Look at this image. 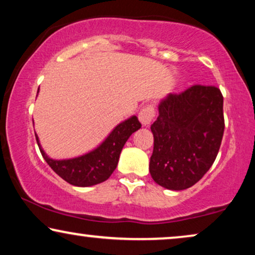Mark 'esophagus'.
Listing matches in <instances>:
<instances>
[{
  "label": "esophagus",
  "mask_w": 255,
  "mask_h": 255,
  "mask_svg": "<svg viewBox=\"0 0 255 255\" xmlns=\"http://www.w3.org/2000/svg\"><path fill=\"white\" fill-rule=\"evenodd\" d=\"M153 118H154V109L152 106L142 108L139 113V121H140L142 127H148L153 122Z\"/></svg>",
  "instance_id": "1"
}]
</instances>
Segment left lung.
Here are the masks:
<instances>
[{
  "instance_id": "left-lung-1",
  "label": "left lung",
  "mask_w": 255,
  "mask_h": 255,
  "mask_svg": "<svg viewBox=\"0 0 255 255\" xmlns=\"http://www.w3.org/2000/svg\"><path fill=\"white\" fill-rule=\"evenodd\" d=\"M151 125L149 173L159 186L183 190L210 169L224 133L223 95L215 86H193L160 101Z\"/></svg>"
}]
</instances>
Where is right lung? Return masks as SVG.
<instances>
[{
    "mask_svg": "<svg viewBox=\"0 0 255 255\" xmlns=\"http://www.w3.org/2000/svg\"><path fill=\"white\" fill-rule=\"evenodd\" d=\"M140 128L141 124L139 123L137 116H131L118 124L96 148L72 159L55 160L50 158L41 148L37 133L36 139L45 161L61 179L76 187H90L109 179L116 169L125 142Z\"/></svg>",
    "mask_w": 255,
    "mask_h": 255,
    "instance_id": "right-lung-1",
    "label": "right lung"
}]
</instances>
